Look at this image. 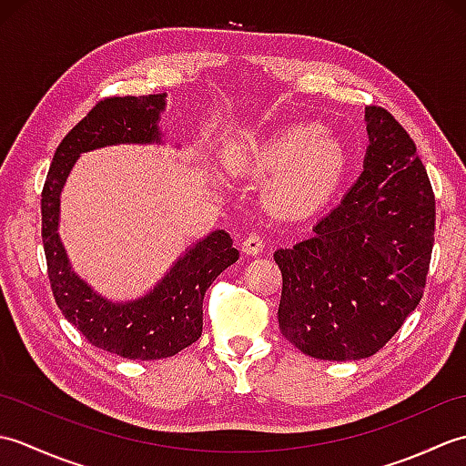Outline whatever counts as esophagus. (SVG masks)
<instances>
[{
    "label": "esophagus",
    "mask_w": 466,
    "mask_h": 466,
    "mask_svg": "<svg viewBox=\"0 0 466 466\" xmlns=\"http://www.w3.org/2000/svg\"><path fill=\"white\" fill-rule=\"evenodd\" d=\"M262 248H264V240H262L260 234L252 232V234H248V236H246V238L242 240V250H244L246 254H248V256L260 254Z\"/></svg>",
    "instance_id": "obj_1"
}]
</instances>
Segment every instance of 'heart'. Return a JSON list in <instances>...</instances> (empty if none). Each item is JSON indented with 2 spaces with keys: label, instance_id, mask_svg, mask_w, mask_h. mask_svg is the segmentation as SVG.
<instances>
[{
  "label": "heart",
  "instance_id": "1",
  "mask_svg": "<svg viewBox=\"0 0 466 466\" xmlns=\"http://www.w3.org/2000/svg\"><path fill=\"white\" fill-rule=\"evenodd\" d=\"M224 164L234 174L272 176V200L286 208H302L320 200L340 182L346 152L339 137L324 126L302 122L282 126L264 137L230 144Z\"/></svg>",
  "mask_w": 466,
  "mask_h": 466
}]
</instances>
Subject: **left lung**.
I'll use <instances>...</instances> for the list:
<instances>
[{
	"label": "left lung",
	"mask_w": 466,
	"mask_h": 466,
	"mask_svg": "<svg viewBox=\"0 0 466 466\" xmlns=\"http://www.w3.org/2000/svg\"><path fill=\"white\" fill-rule=\"evenodd\" d=\"M364 170L310 238L274 252L279 324L320 360L379 352L417 309L434 244V192L412 137L380 106L366 107Z\"/></svg>",
	"instance_id": "left-lung-1"
}]
</instances>
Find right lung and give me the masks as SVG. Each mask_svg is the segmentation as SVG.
Here are the masks:
<instances>
[{
    "label": "right lung",
    "mask_w": 466,
    "mask_h": 466,
    "mask_svg": "<svg viewBox=\"0 0 466 466\" xmlns=\"http://www.w3.org/2000/svg\"><path fill=\"white\" fill-rule=\"evenodd\" d=\"M166 94L104 97L57 146L42 190V240L59 310L96 349L130 360L174 356L202 336V302L210 284L238 260L230 234L216 230L194 244L156 289L130 302L96 294L69 266L59 242V194L82 152L114 144L160 142L157 120Z\"/></svg>",
    "instance_id": "1"
}]
</instances>
